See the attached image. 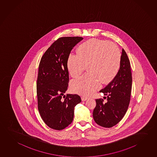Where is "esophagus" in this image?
Returning <instances> with one entry per match:
<instances>
[{"mask_svg": "<svg viewBox=\"0 0 157 157\" xmlns=\"http://www.w3.org/2000/svg\"><path fill=\"white\" fill-rule=\"evenodd\" d=\"M87 99H88V98H87L86 97H85V96H82V100L83 101H84L85 100H86Z\"/></svg>", "mask_w": 157, "mask_h": 157, "instance_id": "34e87169", "label": "esophagus"}]
</instances>
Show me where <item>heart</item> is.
I'll list each match as a JSON object with an SVG mask.
<instances>
[{
  "label": "heart",
  "instance_id": "obj_1",
  "mask_svg": "<svg viewBox=\"0 0 157 157\" xmlns=\"http://www.w3.org/2000/svg\"><path fill=\"white\" fill-rule=\"evenodd\" d=\"M121 55L116 44L106 40L91 39L80 44L76 55L71 54L67 60L69 75L77 78L86 67L88 73L71 82L73 92L89 96L98 89L100 82L107 84L118 73Z\"/></svg>",
  "mask_w": 157,
  "mask_h": 157
}]
</instances>
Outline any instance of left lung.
Listing matches in <instances>:
<instances>
[{
	"instance_id": "obj_1",
	"label": "left lung",
	"mask_w": 157,
	"mask_h": 157,
	"mask_svg": "<svg viewBox=\"0 0 157 157\" xmlns=\"http://www.w3.org/2000/svg\"><path fill=\"white\" fill-rule=\"evenodd\" d=\"M132 77L131 64L125 51L122 49L120 67L115 78L100 91L104 94L105 99H96L93 116L96 124L110 128L118 124L127 112L129 106Z\"/></svg>"
}]
</instances>
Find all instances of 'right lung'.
Here are the masks:
<instances>
[{
	"instance_id": "1",
	"label": "right lung",
	"mask_w": 157,
	"mask_h": 157,
	"mask_svg": "<svg viewBox=\"0 0 157 157\" xmlns=\"http://www.w3.org/2000/svg\"><path fill=\"white\" fill-rule=\"evenodd\" d=\"M83 38L63 37L53 43L42 57L36 82L38 110L51 128L61 130L74 118L75 107L82 101L77 94H67L69 73L67 60L73 48Z\"/></svg>"
}]
</instances>
